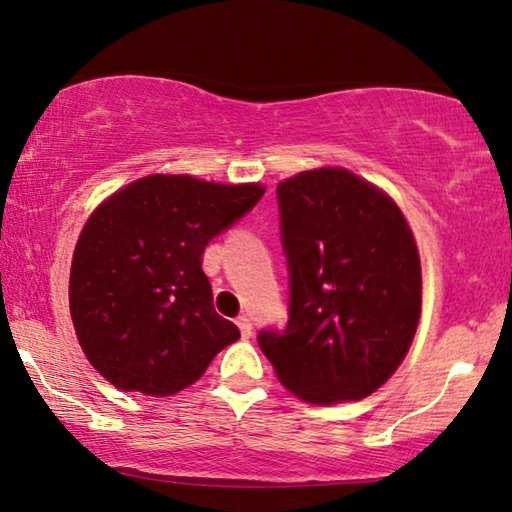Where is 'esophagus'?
I'll list each match as a JSON object with an SVG mask.
<instances>
[{
    "label": "esophagus",
    "instance_id": "obj_1",
    "mask_svg": "<svg viewBox=\"0 0 512 512\" xmlns=\"http://www.w3.org/2000/svg\"><path fill=\"white\" fill-rule=\"evenodd\" d=\"M235 325L240 327L242 338H249L251 336V329H254V327H251V320L247 316H240L238 320H235Z\"/></svg>",
    "mask_w": 512,
    "mask_h": 512
}]
</instances>
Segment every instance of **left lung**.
<instances>
[{
  "mask_svg": "<svg viewBox=\"0 0 512 512\" xmlns=\"http://www.w3.org/2000/svg\"><path fill=\"white\" fill-rule=\"evenodd\" d=\"M288 322L258 332L281 384L306 403L371 396L405 359L421 316V263L387 194L345 169L277 187Z\"/></svg>",
  "mask_w": 512,
  "mask_h": 512,
  "instance_id": "obj_1",
  "label": "left lung"
}]
</instances>
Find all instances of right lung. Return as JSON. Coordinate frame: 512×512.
<instances>
[{
	"label": "right lung",
	"instance_id": "obj_1",
	"mask_svg": "<svg viewBox=\"0 0 512 512\" xmlns=\"http://www.w3.org/2000/svg\"><path fill=\"white\" fill-rule=\"evenodd\" d=\"M261 185L135 180L93 212L70 267V316L86 359L123 391L171 396L240 329L212 306L208 242L261 201Z\"/></svg>",
	"mask_w": 512,
	"mask_h": 512
}]
</instances>
